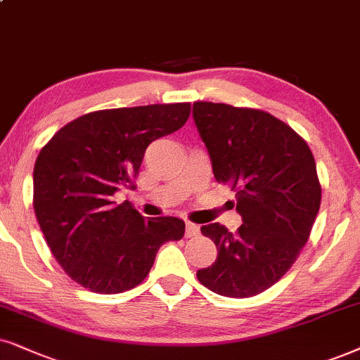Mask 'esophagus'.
<instances>
[{
    "label": "esophagus",
    "mask_w": 360,
    "mask_h": 360,
    "mask_svg": "<svg viewBox=\"0 0 360 360\" xmlns=\"http://www.w3.org/2000/svg\"><path fill=\"white\" fill-rule=\"evenodd\" d=\"M199 234V226L193 222H186V238H194Z\"/></svg>",
    "instance_id": "1"
}]
</instances>
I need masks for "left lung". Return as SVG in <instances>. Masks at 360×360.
Segmentation results:
<instances>
[{"instance_id": "1", "label": "left lung", "mask_w": 360, "mask_h": 360, "mask_svg": "<svg viewBox=\"0 0 360 360\" xmlns=\"http://www.w3.org/2000/svg\"><path fill=\"white\" fill-rule=\"evenodd\" d=\"M193 117L217 183H231L243 217L233 234L204 224L217 259L198 271L204 288L224 297H252L290 269L321 207V184L307 143L269 112L222 103L193 104Z\"/></svg>"}]
</instances>
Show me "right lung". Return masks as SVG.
<instances>
[{
  "label": "right lung",
  "mask_w": 360,
  "mask_h": 360,
  "mask_svg": "<svg viewBox=\"0 0 360 360\" xmlns=\"http://www.w3.org/2000/svg\"><path fill=\"white\" fill-rule=\"evenodd\" d=\"M189 103L94 111L68 122L41 149L33 206L44 239L72 281L98 294L136 288L162 244L184 236V221L144 219L112 195L133 188L146 148L181 129Z\"/></svg>",
  "instance_id": "add662e5"
}]
</instances>
